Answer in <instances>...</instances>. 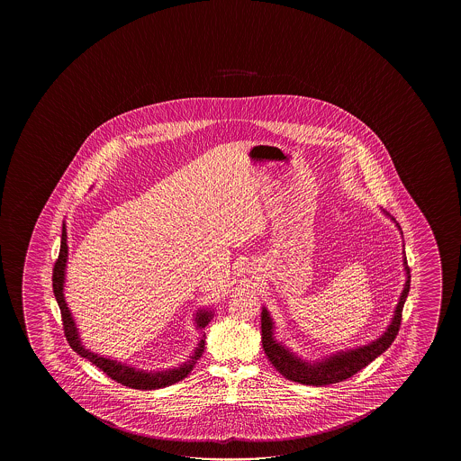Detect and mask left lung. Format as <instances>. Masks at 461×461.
Instances as JSON below:
<instances>
[{
    "instance_id": "left-lung-1",
    "label": "left lung",
    "mask_w": 461,
    "mask_h": 461,
    "mask_svg": "<svg viewBox=\"0 0 461 461\" xmlns=\"http://www.w3.org/2000/svg\"><path fill=\"white\" fill-rule=\"evenodd\" d=\"M383 212L387 217H391L387 212ZM391 220H393V217ZM393 223H395V220H393ZM395 225L400 230L399 223H395ZM403 249H405V246H403ZM403 268H405L407 279H405L403 291L400 294L399 303L393 310V317L387 326V330L376 340H371L370 344H365L357 348L339 350L336 354L328 355L325 358L315 360V362L303 360L294 352H291V348H287L283 342L276 340L273 318L270 317V312L264 307L262 309V346H264L265 354L272 362L273 366L289 381H294L299 384L321 387V385L336 384L344 379H348V377L354 376L355 373L365 368L366 365H370L375 358L391 348V344L399 332L402 310H403V303L407 301L408 291H410V268H408L405 250H403Z\"/></svg>"
}]
</instances>
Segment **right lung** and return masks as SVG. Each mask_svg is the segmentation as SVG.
<instances>
[{
	"instance_id": "1",
	"label": "right lung",
	"mask_w": 461,
	"mask_h": 461,
	"mask_svg": "<svg viewBox=\"0 0 461 461\" xmlns=\"http://www.w3.org/2000/svg\"><path fill=\"white\" fill-rule=\"evenodd\" d=\"M68 228H66V221L62 223V236H61V250H59V257L54 264L53 270V291L54 297L58 301V305L61 309L62 323H64V334L68 340V346L76 350L77 354L84 357L86 360H90L93 365H96L99 370L104 371L107 376L113 377V381L121 383V384L131 387V389H160V387H167V385L175 384L178 381H182L183 377L188 376L193 366L196 365L199 357L204 352L205 346V334L201 336V340L197 342L196 348L193 355H189L188 360L183 362L180 366L175 368H168V370L160 371H148L140 370L127 363L117 362L113 358L104 357V355L91 352L90 348H85L78 334V328L76 325V320L72 317V312L68 307L66 297H64V283H66V267H68ZM213 312L212 310H197L196 317H194V323H196L197 330H204L205 326L209 325Z\"/></svg>"
}]
</instances>
